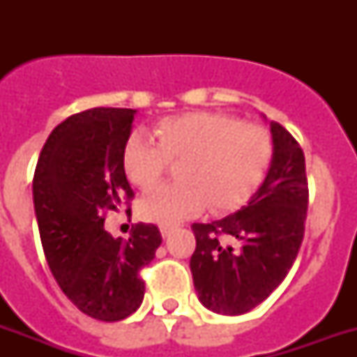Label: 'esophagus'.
<instances>
[{
  "mask_svg": "<svg viewBox=\"0 0 357 357\" xmlns=\"http://www.w3.org/2000/svg\"><path fill=\"white\" fill-rule=\"evenodd\" d=\"M159 229H161L162 237H168V235L172 234L174 229H176V226H174V224H161V226H159Z\"/></svg>",
  "mask_w": 357,
  "mask_h": 357,
  "instance_id": "1",
  "label": "esophagus"
}]
</instances>
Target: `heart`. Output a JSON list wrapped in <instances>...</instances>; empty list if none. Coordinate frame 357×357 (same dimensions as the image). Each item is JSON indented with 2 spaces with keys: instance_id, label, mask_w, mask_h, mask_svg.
Returning a JSON list of instances; mask_svg holds the SVG:
<instances>
[{
  "instance_id": "obj_1",
  "label": "heart",
  "mask_w": 357,
  "mask_h": 357,
  "mask_svg": "<svg viewBox=\"0 0 357 357\" xmlns=\"http://www.w3.org/2000/svg\"><path fill=\"white\" fill-rule=\"evenodd\" d=\"M151 137L135 133L123 150L129 181L151 189L178 162L179 181L142 196L144 220L174 224L200 213H229L250 200L272 159V137L259 123L218 113H187L155 123Z\"/></svg>"
}]
</instances>
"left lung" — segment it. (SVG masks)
Returning a JSON list of instances; mask_svg holds the SVG:
<instances>
[{
  "label": "left lung",
  "instance_id": "1",
  "mask_svg": "<svg viewBox=\"0 0 357 357\" xmlns=\"http://www.w3.org/2000/svg\"><path fill=\"white\" fill-rule=\"evenodd\" d=\"M272 159L265 181L246 206L209 224H192L190 257L198 300L220 315H243L285 280L304 238L307 178L304 151L271 122Z\"/></svg>",
  "mask_w": 357,
  "mask_h": 357
}]
</instances>
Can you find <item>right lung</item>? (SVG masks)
<instances>
[{
	"label": "right lung",
	"mask_w": 357,
	"mask_h": 357,
	"mask_svg": "<svg viewBox=\"0 0 357 357\" xmlns=\"http://www.w3.org/2000/svg\"><path fill=\"white\" fill-rule=\"evenodd\" d=\"M137 111L72 114L47 137L33 178L42 248L59 287L85 315L116 322L144 298L140 268L155 257L159 228L135 224L129 238L103 229L105 213L133 198L123 170Z\"/></svg>",
	"instance_id": "1"
}]
</instances>
